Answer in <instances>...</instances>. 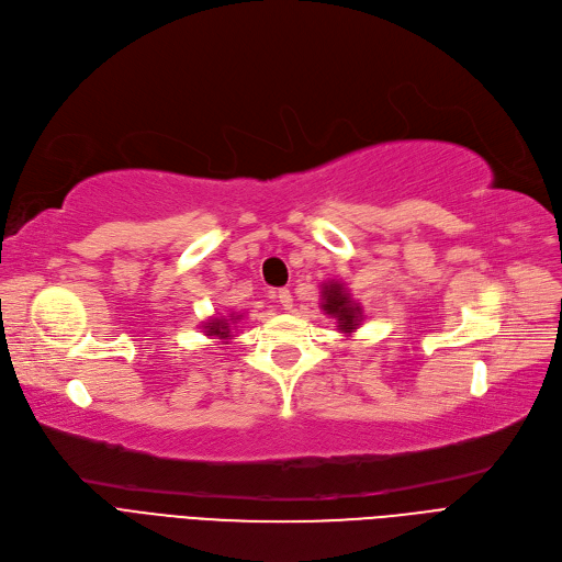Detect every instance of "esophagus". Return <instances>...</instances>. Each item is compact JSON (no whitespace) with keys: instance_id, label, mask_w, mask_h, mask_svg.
<instances>
[{"instance_id":"34e87169","label":"esophagus","mask_w":562,"mask_h":562,"mask_svg":"<svg viewBox=\"0 0 562 562\" xmlns=\"http://www.w3.org/2000/svg\"><path fill=\"white\" fill-rule=\"evenodd\" d=\"M278 303H280L282 310H291V307H294V296H291L289 289H280V291H278Z\"/></svg>"}]
</instances>
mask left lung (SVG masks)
<instances>
[{
    "mask_svg": "<svg viewBox=\"0 0 562 562\" xmlns=\"http://www.w3.org/2000/svg\"><path fill=\"white\" fill-rule=\"evenodd\" d=\"M322 310L330 316H335L337 324H339V330L345 333H353V328L360 324V316H362V310L358 303L351 301V296L345 291V286H341L339 282H328L324 284V291H322Z\"/></svg>",
    "mask_w": 562,
    "mask_h": 562,
    "instance_id": "left-lung-1",
    "label": "left lung"
}]
</instances>
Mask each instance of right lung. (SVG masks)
<instances>
[{
    "label": "right lung",
    "instance_id": "1",
    "mask_svg": "<svg viewBox=\"0 0 562 562\" xmlns=\"http://www.w3.org/2000/svg\"><path fill=\"white\" fill-rule=\"evenodd\" d=\"M236 319H238V316H236ZM229 324L232 322H227V319H211L204 326V330H206V335H213L217 339H232V326Z\"/></svg>",
    "mask_w": 562,
    "mask_h": 562
}]
</instances>
